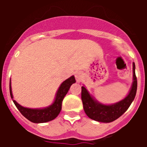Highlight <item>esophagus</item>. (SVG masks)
I'll list each match as a JSON object with an SVG mask.
<instances>
[{"mask_svg":"<svg viewBox=\"0 0 147 147\" xmlns=\"http://www.w3.org/2000/svg\"><path fill=\"white\" fill-rule=\"evenodd\" d=\"M82 77L83 74L82 72H80V71H76V72L75 73V78H76V81H77L78 82H80L82 81Z\"/></svg>","mask_w":147,"mask_h":147,"instance_id":"1","label":"esophagus"}]
</instances>
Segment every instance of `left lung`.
<instances>
[{
    "label": "left lung",
    "instance_id": "left-lung-1",
    "mask_svg": "<svg viewBox=\"0 0 147 147\" xmlns=\"http://www.w3.org/2000/svg\"><path fill=\"white\" fill-rule=\"evenodd\" d=\"M136 65L132 63L133 82L127 96L117 103L104 105L94 99L85 86L82 87V101L85 113L90 119L98 122L110 123L119 119L129 108L134 100L137 91V78L136 76Z\"/></svg>",
    "mask_w": 147,
    "mask_h": 147
}]
</instances>
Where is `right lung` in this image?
<instances>
[{
  "mask_svg": "<svg viewBox=\"0 0 147 147\" xmlns=\"http://www.w3.org/2000/svg\"><path fill=\"white\" fill-rule=\"evenodd\" d=\"M76 82V80L74 76L65 80L59 86L57 94H56L55 99L51 105L45 108L39 109H32L27 108L21 106L15 100L13 99V95L11 92V80L9 82V91L11 98H12L13 102L18 109V110L21 113L22 115L25 118H26L30 121L33 123H45V122L50 121L57 117L62 109V100L65 96V95L69 90L71 85Z\"/></svg>",
  "mask_w": 147,
  "mask_h": 147,
  "instance_id": "obj_1",
  "label": "right lung"
}]
</instances>
